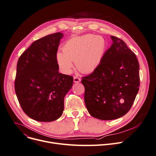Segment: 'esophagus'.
<instances>
[{
    "label": "esophagus",
    "mask_w": 156,
    "mask_h": 156,
    "mask_svg": "<svg viewBox=\"0 0 156 156\" xmlns=\"http://www.w3.org/2000/svg\"><path fill=\"white\" fill-rule=\"evenodd\" d=\"M73 81H74L75 83H79V82L81 81V79H80V78H79V77H78V76H74V78H73Z\"/></svg>",
    "instance_id": "1"
}]
</instances>
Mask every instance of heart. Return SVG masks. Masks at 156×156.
I'll return each mask as SVG.
<instances>
[{
	"label": "heart",
	"mask_w": 156,
	"mask_h": 156,
	"mask_svg": "<svg viewBox=\"0 0 156 156\" xmlns=\"http://www.w3.org/2000/svg\"><path fill=\"white\" fill-rule=\"evenodd\" d=\"M107 48L106 40L100 35L86 34L68 40L63 51L56 52L55 59L61 72L69 75L73 62L83 73H92L100 66Z\"/></svg>",
	"instance_id": "obj_1"
}]
</instances>
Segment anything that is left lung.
Returning a JSON list of instances; mask_svg holds the SVG:
<instances>
[{
	"label": "left lung",
	"instance_id": "8db88e82",
	"mask_svg": "<svg viewBox=\"0 0 156 156\" xmlns=\"http://www.w3.org/2000/svg\"><path fill=\"white\" fill-rule=\"evenodd\" d=\"M112 43L98 68L83 77L84 103L91 116L101 120L121 118L129 111L139 87V65L125 42L111 36Z\"/></svg>",
	"mask_w": 156,
	"mask_h": 156
}]
</instances>
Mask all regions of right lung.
<instances>
[{"label": "right lung", "instance_id": "obj_1", "mask_svg": "<svg viewBox=\"0 0 156 156\" xmlns=\"http://www.w3.org/2000/svg\"><path fill=\"white\" fill-rule=\"evenodd\" d=\"M63 37L57 32L35 41L18 60L16 93L24 112L37 121L62 115L64 98L73 85V76L60 73L55 59Z\"/></svg>", "mask_w": 156, "mask_h": 156}]
</instances>
